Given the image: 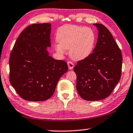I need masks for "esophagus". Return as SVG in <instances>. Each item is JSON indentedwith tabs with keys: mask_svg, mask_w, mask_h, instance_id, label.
<instances>
[{
	"mask_svg": "<svg viewBox=\"0 0 133 133\" xmlns=\"http://www.w3.org/2000/svg\"><path fill=\"white\" fill-rule=\"evenodd\" d=\"M67 64H68L69 69L70 70H72V69H73L74 66H75V65H74L73 63L70 62V61H69V62H67Z\"/></svg>",
	"mask_w": 133,
	"mask_h": 133,
	"instance_id": "obj_1",
	"label": "esophagus"
}]
</instances>
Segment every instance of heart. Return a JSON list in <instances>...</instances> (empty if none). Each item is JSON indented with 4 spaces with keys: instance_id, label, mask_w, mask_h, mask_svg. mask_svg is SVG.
<instances>
[{
    "instance_id": "heart-1",
    "label": "heart",
    "mask_w": 133,
    "mask_h": 133,
    "mask_svg": "<svg viewBox=\"0 0 133 133\" xmlns=\"http://www.w3.org/2000/svg\"><path fill=\"white\" fill-rule=\"evenodd\" d=\"M58 43L55 46L56 51L64 54L70 49L69 55L76 61L84 60L91 55L96 42L94 31L87 27L66 24L58 28L56 34Z\"/></svg>"
}]
</instances>
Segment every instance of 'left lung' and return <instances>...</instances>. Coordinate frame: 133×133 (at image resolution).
Masks as SVG:
<instances>
[{"mask_svg": "<svg viewBox=\"0 0 133 133\" xmlns=\"http://www.w3.org/2000/svg\"><path fill=\"white\" fill-rule=\"evenodd\" d=\"M98 39L92 53L74 67L77 76L76 89L87 101L109 97L120 80L123 57L111 33L102 24L95 23Z\"/></svg>", "mask_w": 133, "mask_h": 133, "instance_id": "8db88e82", "label": "left lung"}]
</instances>
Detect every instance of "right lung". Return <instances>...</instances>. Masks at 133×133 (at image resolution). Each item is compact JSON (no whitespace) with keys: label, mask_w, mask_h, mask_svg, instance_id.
I'll use <instances>...</instances> for the list:
<instances>
[{"label":"right lung","mask_w":133,"mask_h":133,"mask_svg":"<svg viewBox=\"0 0 133 133\" xmlns=\"http://www.w3.org/2000/svg\"><path fill=\"white\" fill-rule=\"evenodd\" d=\"M50 23L27 27L16 41L9 58L10 84L22 98L44 101L55 92L68 66L63 60L49 56L51 47Z\"/></svg>","instance_id":"add662e5"}]
</instances>
